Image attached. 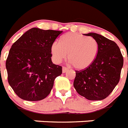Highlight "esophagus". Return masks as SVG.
<instances>
[{
    "mask_svg": "<svg viewBox=\"0 0 128 128\" xmlns=\"http://www.w3.org/2000/svg\"><path fill=\"white\" fill-rule=\"evenodd\" d=\"M67 70H68V69H67V67H63V69H62V72H63V73H65V72H67Z\"/></svg>",
    "mask_w": 128,
    "mask_h": 128,
    "instance_id": "esophagus-1",
    "label": "esophagus"
}]
</instances>
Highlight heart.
<instances>
[{
    "label": "heart",
    "mask_w": 128,
    "mask_h": 128,
    "mask_svg": "<svg viewBox=\"0 0 128 128\" xmlns=\"http://www.w3.org/2000/svg\"><path fill=\"white\" fill-rule=\"evenodd\" d=\"M98 45L92 37L69 32L61 37L59 43L54 42L51 46L54 61L59 63L67 57L73 67L82 70L90 66L96 58Z\"/></svg>",
    "instance_id": "b5f03b06"
}]
</instances>
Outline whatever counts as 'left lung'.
<instances>
[{"label": "left lung", "mask_w": 128, "mask_h": 128, "mask_svg": "<svg viewBox=\"0 0 128 128\" xmlns=\"http://www.w3.org/2000/svg\"><path fill=\"white\" fill-rule=\"evenodd\" d=\"M98 45L96 58L90 66L76 70L73 86L76 92L90 100H101L112 92L119 82L124 59L116 43L103 36L88 33Z\"/></svg>", "instance_id": "1"}]
</instances>
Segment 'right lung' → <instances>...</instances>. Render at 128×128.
I'll return each mask as SVG.
<instances>
[{
  "mask_svg": "<svg viewBox=\"0 0 128 128\" xmlns=\"http://www.w3.org/2000/svg\"><path fill=\"white\" fill-rule=\"evenodd\" d=\"M62 32L33 28L13 44L6 68L9 84L20 98L38 101L49 95L62 73V67L51 59V46Z\"/></svg>",
  "mask_w": 128,
  "mask_h": 128,
  "instance_id": "right-lung-1",
  "label": "right lung"
}]
</instances>
